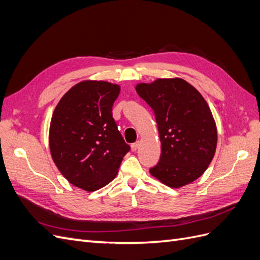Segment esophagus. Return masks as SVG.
Wrapping results in <instances>:
<instances>
[{
    "label": "esophagus",
    "instance_id": "esophagus-1",
    "mask_svg": "<svg viewBox=\"0 0 260 260\" xmlns=\"http://www.w3.org/2000/svg\"><path fill=\"white\" fill-rule=\"evenodd\" d=\"M139 146H140V142H136V143H133V144L131 145V149H132V152H136L137 149L139 148Z\"/></svg>",
    "mask_w": 260,
    "mask_h": 260
}]
</instances>
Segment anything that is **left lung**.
Returning <instances> with one entry per match:
<instances>
[{
    "label": "left lung",
    "instance_id": "1",
    "mask_svg": "<svg viewBox=\"0 0 260 260\" xmlns=\"http://www.w3.org/2000/svg\"><path fill=\"white\" fill-rule=\"evenodd\" d=\"M136 90L154 111L161 143L151 175L170 187L193 182L207 169L217 146L216 123L206 101L180 78L139 83Z\"/></svg>",
    "mask_w": 260,
    "mask_h": 260
}]
</instances>
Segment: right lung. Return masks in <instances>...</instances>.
<instances>
[{
    "label": "right lung",
    "mask_w": 260,
    "mask_h": 260,
    "mask_svg": "<svg viewBox=\"0 0 260 260\" xmlns=\"http://www.w3.org/2000/svg\"><path fill=\"white\" fill-rule=\"evenodd\" d=\"M119 92L117 84L82 81L54 109L49 135L52 158L70 183L88 192L111 182L130 151L112 113Z\"/></svg>",
    "instance_id": "1"
}]
</instances>
